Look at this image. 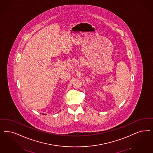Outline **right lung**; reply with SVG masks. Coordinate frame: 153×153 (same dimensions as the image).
I'll list each match as a JSON object with an SVG mask.
<instances>
[{
	"label": "right lung",
	"instance_id": "add662e5",
	"mask_svg": "<svg viewBox=\"0 0 153 153\" xmlns=\"http://www.w3.org/2000/svg\"><path fill=\"white\" fill-rule=\"evenodd\" d=\"M45 115H46V114H45Z\"/></svg>",
	"mask_w": 153,
	"mask_h": 153
}]
</instances>
